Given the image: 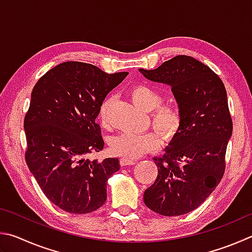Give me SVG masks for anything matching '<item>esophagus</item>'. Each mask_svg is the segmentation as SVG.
I'll return each mask as SVG.
<instances>
[{
    "mask_svg": "<svg viewBox=\"0 0 252 252\" xmlns=\"http://www.w3.org/2000/svg\"><path fill=\"white\" fill-rule=\"evenodd\" d=\"M136 161L135 159H131V158H120V164L122 166H126V165H133L135 164Z\"/></svg>",
    "mask_w": 252,
    "mask_h": 252,
    "instance_id": "34e87169",
    "label": "esophagus"
}]
</instances>
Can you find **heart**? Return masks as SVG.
<instances>
[{
  "label": "heart",
  "instance_id": "heart-1",
  "mask_svg": "<svg viewBox=\"0 0 252 252\" xmlns=\"http://www.w3.org/2000/svg\"><path fill=\"white\" fill-rule=\"evenodd\" d=\"M130 97L136 106L145 112H150V122L164 138L172 140L180 133L184 114L182 109L174 103H162L164 97L153 87L149 85H136L130 90ZM112 99L106 98L98 110L99 120L102 125H108L109 110ZM162 138L158 132L149 131L144 133L122 132L112 138L110 149L118 157L126 158H138L142 155L161 148Z\"/></svg>",
  "mask_w": 252,
  "mask_h": 252
}]
</instances>
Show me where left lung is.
Wrapping results in <instances>:
<instances>
[{
  "instance_id": "1",
  "label": "left lung",
  "mask_w": 252,
  "mask_h": 252,
  "mask_svg": "<svg viewBox=\"0 0 252 252\" xmlns=\"http://www.w3.org/2000/svg\"><path fill=\"white\" fill-rule=\"evenodd\" d=\"M140 71L172 87L184 123L166 153L154 158L158 176L144 204L163 216H180L202 205L225 174L232 119L227 91L217 74L197 59L177 55L157 69Z\"/></svg>"
}]
</instances>
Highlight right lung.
I'll use <instances>...</instances> for the list:
<instances>
[{"label": "right lung", "mask_w": 252, "mask_h": 252, "mask_svg": "<svg viewBox=\"0 0 252 252\" xmlns=\"http://www.w3.org/2000/svg\"><path fill=\"white\" fill-rule=\"evenodd\" d=\"M91 63H59L36 82L24 118L25 161L46 197L71 214H88L107 199L118 158H87L104 142L95 122L101 102L126 78Z\"/></svg>", "instance_id": "add662e5"}]
</instances>
